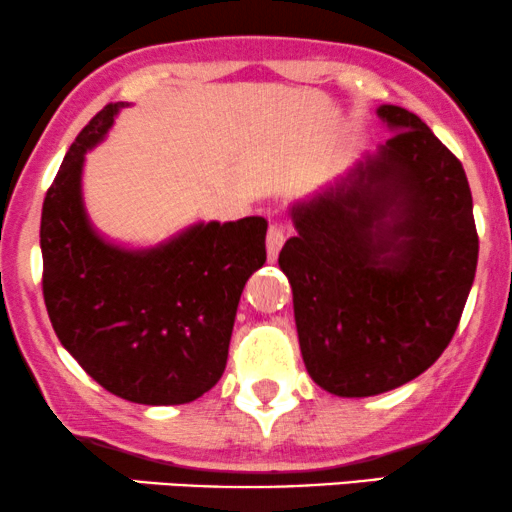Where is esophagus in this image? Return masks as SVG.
Masks as SVG:
<instances>
[{"mask_svg": "<svg viewBox=\"0 0 512 512\" xmlns=\"http://www.w3.org/2000/svg\"><path fill=\"white\" fill-rule=\"evenodd\" d=\"M284 240H286V233H284L282 223H272L270 230H268V237H265V249H268L270 261H275L279 249H282Z\"/></svg>", "mask_w": 512, "mask_h": 512, "instance_id": "34e87169", "label": "esophagus"}]
</instances>
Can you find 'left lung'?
Instances as JSON below:
<instances>
[{"label": "left lung", "mask_w": 512, "mask_h": 512, "mask_svg": "<svg viewBox=\"0 0 512 512\" xmlns=\"http://www.w3.org/2000/svg\"><path fill=\"white\" fill-rule=\"evenodd\" d=\"M391 137L291 207L279 268L307 373L328 394L391 391L433 366L478 265L464 167L422 118L382 104Z\"/></svg>", "instance_id": "8db88e82"}]
</instances>
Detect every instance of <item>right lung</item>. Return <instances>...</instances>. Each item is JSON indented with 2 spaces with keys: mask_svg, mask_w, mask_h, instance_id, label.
<instances>
[{
  "mask_svg": "<svg viewBox=\"0 0 512 512\" xmlns=\"http://www.w3.org/2000/svg\"><path fill=\"white\" fill-rule=\"evenodd\" d=\"M125 107L107 104L79 132L46 193V310L62 347L114 396L191 403L226 370L242 289L265 263L268 221H198L144 249L97 233L83 202V163Z\"/></svg>",
  "mask_w": 512,
  "mask_h": 512,
  "instance_id": "right-lung-1",
  "label": "right lung"
}]
</instances>
